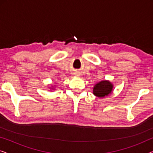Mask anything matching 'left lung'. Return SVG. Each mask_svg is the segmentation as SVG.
Instances as JSON below:
<instances>
[{"mask_svg":"<svg viewBox=\"0 0 153 153\" xmlns=\"http://www.w3.org/2000/svg\"><path fill=\"white\" fill-rule=\"evenodd\" d=\"M113 84L108 81H102L95 85L93 88V94L98 97H104L111 93Z\"/></svg>","mask_w":153,"mask_h":153,"instance_id":"obj_1","label":"left lung"}]
</instances>
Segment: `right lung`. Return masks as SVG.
Segmentation results:
<instances>
[{
    "instance_id": "right-lung-1",
    "label": "right lung",
    "mask_w": 153,
    "mask_h": 153,
    "mask_svg": "<svg viewBox=\"0 0 153 153\" xmlns=\"http://www.w3.org/2000/svg\"><path fill=\"white\" fill-rule=\"evenodd\" d=\"M52 89H53V88H52Z\"/></svg>"
}]
</instances>
